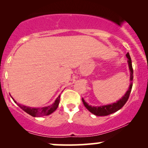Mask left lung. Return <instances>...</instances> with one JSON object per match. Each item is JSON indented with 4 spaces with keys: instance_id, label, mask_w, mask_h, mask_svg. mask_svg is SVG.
Instances as JSON below:
<instances>
[{
    "instance_id": "8db88e82",
    "label": "left lung",
    "mask_w": 148,
    "mask_h": 148,
    "mask_svg": "<svg viewBox=\"0 0 148 148\" xmlns=\"http://www.w3.org/2000/svg\"><path fill=\"white\" fill-rule=\"evenodd\" d=\"M126 56L128 58V64H129V68L130 70V81L131 84L128 90L127 91V92L125 93V95L120 99H119L118 101H116L115 103H111V104L108 105H104V106H92L90 105H88L87 103L85 101L84 98H82L83 103H84V106H86V108L91 112L92 113H93L94 115H97V116H106V115H110L111 113H115V112L118 111V110H120V108L123 107L124 105L125 104V103L127 102V100H128L129 97H130V95L132 91V81H133V68H132V60H131V58L130 56V53H127L126 54Z\"/></svg>"
}]
</instances>
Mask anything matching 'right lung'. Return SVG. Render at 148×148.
I'll use <instances>...</instances> for the list:
<instances>
[{"label":"right lung","instance_id":"add662e5","mask_svg":"<svg viewBox=\"0 0 148 148\" xmlns=\"http://www.w3.org/2000/svg\"><path fill=\"white\" fill-rule=\"evenodd\" d=\"M60 95H59L53 104L48 106L42 107V108H31V107L23 106V105L18 103L14 99H13V98L12 99L14 101V102L16 103V104H17L22 110H23L25 112H26L27 113H28V114L32 115V116L33 117H41L45 116V115H49L51 114L52 113H53V112L57 109L58 106L59 102H60Z\"/></svg>","mask_w":148,"mask_h":148}]
</instances>
